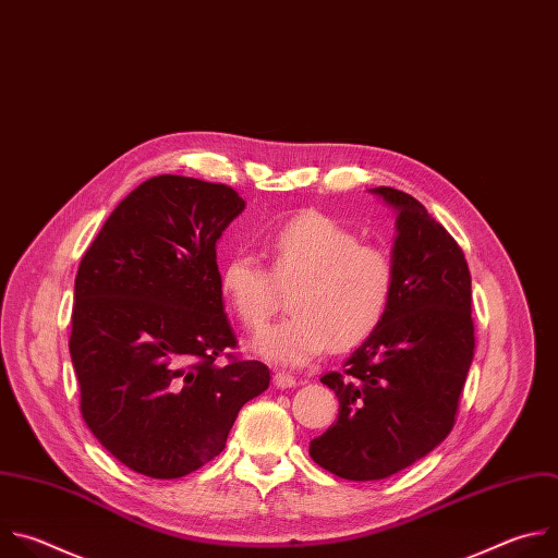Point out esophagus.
Listing matches in <instances>:
<instances>
[{
  "mask_svg": "<svg viewBox=\"0 0 558 558\" xmlns=\"http://www.w3.org/2000/svg\"><path fill=\"white\" fill-rule=\"evenodd\" d=\"M272 383H275L277 389H292V387H296V378H292L288 374H281V372L272 376Z\"/></svg>",
  "mask_w": 558,
  "mask_h": 558,
  "instance_id": "esophagus-1",
  "label": "esophagus"
}]
</instances>
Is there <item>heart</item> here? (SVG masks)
<instances>
[{"label":"heart","instance_id":"b5f03b06","mask_svg":"<svg viewBox=\"0 0 558 558\" xmlns=\"http://www.w3.org/2000/svg\"><path fill=\"white\" fill-rule=\"evenodd\" d=\"M266 248L270 272L251 255L219 268V290L238 320L259 329L275 307L276 279L290 286L288 318L264 329L253 352L279 367H303L329 345L350 350L380 327L393 294V259L320 213H301L277 227Z\"/></svg>","mask_w":558,"mask_h":558}]
</instances>
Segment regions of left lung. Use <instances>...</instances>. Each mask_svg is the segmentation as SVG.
I'll return each instance as SVG.
<instances>
[{"mask_svg":"<svg viewBox=\"0 0 558 558\" xmlns=\"http://www.w3.org/2000/svg\"><path fill=\"white\" fill-rule=\"evenodd\" d=\"M369 191L396 213L393 294L343 374L320 378L339 398V417L310 441V458L350 482L391 477L444 441L475 350L462 248L415 197Z\"/></svg>","mask_w":558,"mask_h":558,"instance_id":"obj_1","label":"left lung"}]
</instances>
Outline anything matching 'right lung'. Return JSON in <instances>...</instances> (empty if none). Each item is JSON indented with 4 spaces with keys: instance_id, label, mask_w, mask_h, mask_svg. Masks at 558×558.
<instances>
[{
    "instance_id": "obj_1",
    "label": "right lung",
    "mask_w": 558,
    "mask_h": 558,
    "mask_svg": "<svg viewBox=\"0 0 558 558\" xmlns=\"http://www.w3.org/2000/svg\"><path fill=\"white\" fill-rule=\"evenodd\" d=\"M246 202L225 184L158 175L107 217L74 281L70 356L94 437L151 480L184 477L227 447L240 409L264 393L259 361L235 348L217 242Z\"/></svg>"
}]
</instances>
